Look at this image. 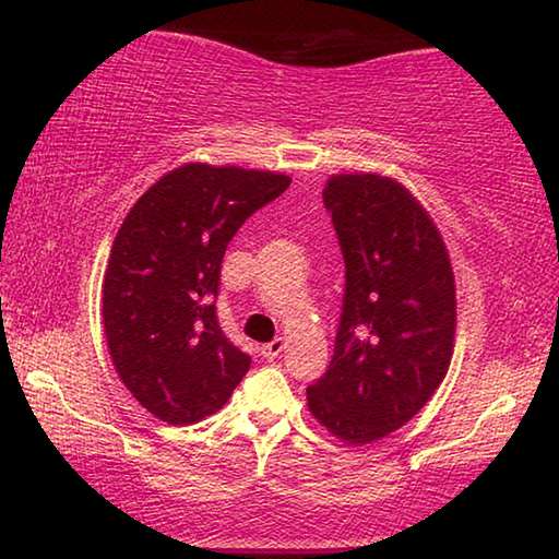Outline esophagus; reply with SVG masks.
I'll list each match as a JSON object with an SVG mask.
<instances>
[{
  "mask_svg": "<svg viewBox=\"0 0 559 559\" xmlns=\"http://www.w3.org/2000/svg\"><path fill=\"white\" fill-rule=\"evenodd\" d=\"M283 349H286V340L276 337V340H271V343L261 345V355L266 357V359H276L283 353Z\"/></svg>",
  "mask_w": 559,
  "mask_h": 559,
  "instance_id": "1",
  "label": "esophagus"
}]
</instances>
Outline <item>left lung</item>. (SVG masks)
I'll list each match as a JSON object with an SVG mask.
<instances>
[{"label":"left lung","instance_id":"1","mask_svg":"<svg viewBox=\"0 0 559 559\" xmlns=\"http://www.w3.org/2000/svg\"><path fill=\"white\" fill-rule=\"evenodd\" d=\"M323 202L343 249L345 296L308 409L333 437L362 447L404 427L447 377L456 281L437 224L396 179L333 175Z\"/></svg>","mask_w":559,"mask_h":559}]
</instances>
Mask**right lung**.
Masks as SVG:
<instances>
[{
    "label": "right lung",
    "instance_id": "right-lung-1",
    "mask_svg": "<svg viewBox=\"0 0 559 559\" xmlns=\"http://www.w3.org/2000/svg\"><path fill=\"white\" fill-rule=\"evenodd\" d=\"M288 175L189 163L132 204L103 278V328L122 384L173 427L229 402L251 357L222 333V259L249 216L286 192Z\"/></svg>",
    "mask_w": 559,
    "mask_h": 559
}]
</instances>
